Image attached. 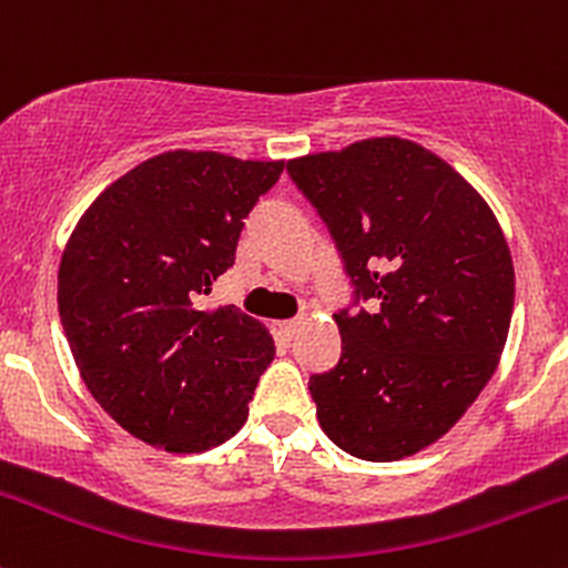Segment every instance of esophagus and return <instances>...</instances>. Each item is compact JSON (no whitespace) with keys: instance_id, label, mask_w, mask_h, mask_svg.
<instances>
[{"instance_id":"1","label":"esophagus","mask_w":568,"mask_h":568,"mask_svg":"<svg viewBox=\"0 0 568 568\" xmlns=\"http://www.w3.org/2000/svg\"><path fill=\"white\" fill-rule=\"evenodd\" d=\"M302 324H305V321H302V318L280 321V332H283V337H285V341H294V337H296V335H300Z\"/></svg>"}]
</instances>
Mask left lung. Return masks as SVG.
Masks as SVG:
<instances>
[{
  "label": "left lung",
  "instance_id": "1",
  "mask_svg": "<svg viewBox=\"0 0 568 568\" xmlns=\"http://www.w3.org/2000/svg\"><path fill=\"white\" fill-rule=\"evenodd\" d=\"M329 227L354 300L335 313L341 359L311 376L326 437L398 462L459 423L500 363L514 263L486 200L437 153L400 136L291 159Z\"/></svg>",
  "mask_w": 568,
  "mask_h": 568
}]
</instances>
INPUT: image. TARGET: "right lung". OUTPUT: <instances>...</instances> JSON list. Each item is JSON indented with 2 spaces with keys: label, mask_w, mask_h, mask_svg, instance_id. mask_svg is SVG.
<instances>
[{
  "label": "right lung",
  "mask_w": 568,
  "mask_h": 568,
  "mask_svg": "<svg viewBox=\"0 0 568 568\" xmlns=\"http://www.w3.org/2000/svg\"><path fill=\"white\" fill-rule=\"evenodd\" d=\"M285 162L168 151L109 183L73 227L57 307L82 382L131 437L203 454L247 423L274 359L261 321L203 311Z\"/></svg>",
  "instance_id": "obj_1"
}]
</instances>
